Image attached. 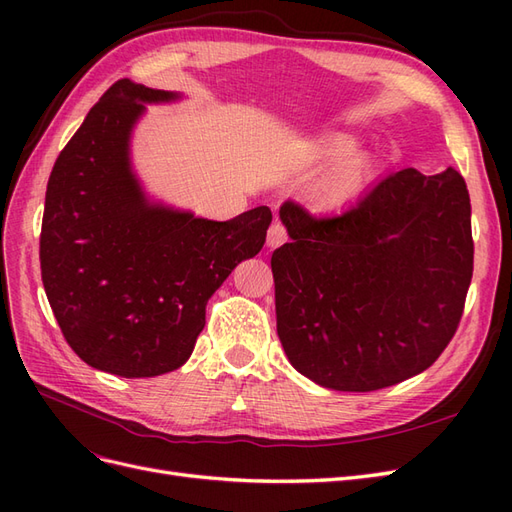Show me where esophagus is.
I'll use <instances>...</instances> for the list:
<instances>
[{
	"label": "esophagus",
	"mask_w": 512,
	"mask_h": 512,
	"mask_svg": "<svg viewBox=\"0 0 512 512\" xmlns=\"http://www.w3.org/2000/svg\"><path fill=\"white\" fill-rule=\"evenodd\" d=\"M286 241V228L280 222H273L267 232V245L269 247H280Z\"/></svg>",
	"instance_id": "1"
}]
</instances>
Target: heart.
<instances>
[{
  "label": "heart",
  "instance_id": "obj_1",
  "mask_svg": "<svg viewBox=\"0 0 512 512\" xmlns=\"http://www.w3.org/2000/svg\"><path fill=\"white\" fill-rule=\"evenodd\" d=\"M348 149H352L350 143H346V145L342 147V151H348ZM356 183H359V177H356L354 173H346V175H342V177H337L335 181H331V183L327 185V190H324L322 203H324V205H339V203H344V200L356 190Z\"/></svg>",
  "mask_w": 512,
  "mask_h": 512
}]
</instances>
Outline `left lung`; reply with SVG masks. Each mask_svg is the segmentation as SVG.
Instances as JSON below:
<instances>
[{
    "label": "left lung",
    "mask_w": 512,
    "mask_h": 512,
    "mask_svg": "<svg viewBox=\"0 0 512 512\" xmlns=\"http://www.w3.org/2000/svg\"><path fill=\"white\" fill-rule=\"evenodd\" d=\"M271 256L277 335L324 389L369 393L421 374L451 342L474 269L468 185L455 168L382 177L354 205L286 200Z\"/></svg>",
    "instance_id": "left-lung-1"
}]
</instances>
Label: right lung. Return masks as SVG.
<instances>
[{
  "label": "right lung",
  "mask_w": 512,
  "mask_h": 512,
  "mask_svg": "<svg viewBox=\"0 0 512 512\" xmlns=\"http://www.w3.org/2000/svg\"><path fill=\"white\" fill-rule=\"evenodd\" d=\"M177 94L117 81L61 149L46 185L40 269L70 348L121 378L168 374L190 359L211 294L267 239L271 209L228 222L156 205L130 166L143 102Z\"/></svg>",
  "instance_id": "add662e5"
}]
</instances>
